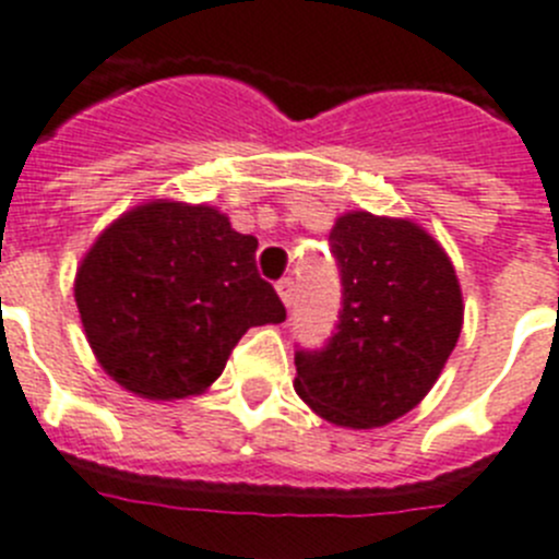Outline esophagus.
<instances>
[{
  "instance_id": "1",
  "label": "esophagus",
  "mask_w": 559,
  "mask_h": 559,
  "mask_svg": "<svg viewBox=\"0 0 559 559\" xmlns=\"http://www.w3.org/2000/svg\"><path fill=\"white\" fill-rule=\"evenodd\" d=\"M275 289H278L281 300H284V306H286V309H289V306L295 304V281H292V278H281Z\"/></svg>"
}]
</instances>
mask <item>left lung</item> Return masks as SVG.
Listing matches in <instances>:
<instances>
[{
	"mask_svg": "<svg viewBox=\"0 0 559 559\" xmlns=\"http://www.w3.org/2000/svg\"><path fill=\"white\" fill-rule=\"evenodd\" d=\"M342 309L323 348L295 350V390L320 417L373 429L424 401L462 331L449 255L409 219L354 211L329 236Z\"/></svg>",
	"mask_w": 559,
	"mask_h": 559,
	"instance_id": "obj_1",
	"label": "left lung"
}]
</instances>
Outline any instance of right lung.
I'll return each mask as SVG.
<instances>
[{
  "instance_id": "right-lung-1",
  "label": "right lung",
  "mask_w": 559,
  "mask_h": 559,
  "mask_svg": "<svg viewBox=\"0 0 559 559\" xmlns=\"http://www.w3.org/2000/svg\"><path fill=\"white\" fill-rule=\"evenodd\" d=\"M255 236L209 205H139L105 228L74 281L105 373L144 399L198 395L253 325L286 309L255 267Z\"/></svg>"
}]
</instances>
